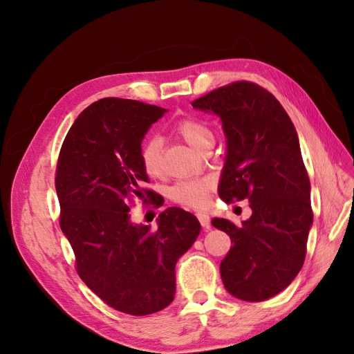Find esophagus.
Masks as SVG:
<instances>
[{
  "mask_svg": "<svg viewBox=\"0 0 354 354\" xmlns=\"http://www.w3.org/2000/svg\"><path fill=\"white\" fill-rule=\"evenodd\" d=\"M197 218H198V221H200V224H201V227H205V228H209L210 227V218H209V215L207 214H197Z\"/></svg>",
  "mask_w": 354,
  "mask_h": 354,
  "instance_id": "esophagus-1",
  "label": "esophagus"
}]
</instances>
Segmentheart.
Segmentation results:
<instances>
[{
	"mask_svg": "<svg viewBox=\"0 0 354 354\" xmlns=\"http://www.w3.org/2000/svg\"><path fill=\"white\" fill-rule=\"evenodd\" d=\"M175 133L197 151H201L209 142H214V133L206 121L198 117H185L175 124ZM139 160L145 174L158 178L163 175V144L161 139L149 138L139 149ZM215 188L214 179L198 178L179 180L170 188L169 196L175 203L189 209H206L210 205L212 191Z\"/></svg>",
	"mask_w": 354,
	"mask_h": 354,
	"instance_id": "obj_1",
	"label": "heart"
}]
</instances>
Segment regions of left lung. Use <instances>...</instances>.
<instances>
[{
	"instance_id": "8db88e82",
	"label": "left lung",
	"mask_w": 354,
	"mask_h": 354,
	"mask_svg": "<svg viewBox=\"0 0 354 354\" xmlns=\"http://www.w3.org/2000/svg\"><path fill=\"white\" fill-rule=\"evenodd\" d=\"M191 105L216 114L227 136L219 197L225 203L246 198L252 209L241 227L212 219L233 243L221 262V279L239 299L266 301L302 268L313 224L311 187L297 130L279 100L250 82L222 86Z\"/></svg>"
}]
</instances>
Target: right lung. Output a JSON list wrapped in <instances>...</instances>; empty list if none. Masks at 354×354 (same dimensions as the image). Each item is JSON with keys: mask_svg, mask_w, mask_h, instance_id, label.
I'll return each mask as SVG.
<instances>
[{"mask_svg": "<svg viewBox=\"0 0 354 354\" xmlns=\"http://www.w3.org/2000/svg\"><path fill=\"white\" fill-rule=\"evenodd\" d=\"M167 109L105 97L71 126L56 166L59 224L75 270L105 304L132 316L153 315L175 297V266L200 233L198 219L179 207L158 215V227L130 219L133 201L153 200L139 160L140 142Z\"/></svg>", "mask_w": 354, "mask_h": 354, "instance_id": "obj_1", "label": "right lung"}]
</instances>
